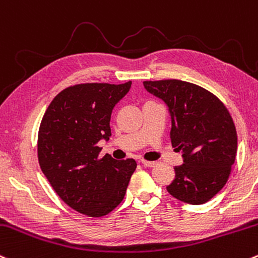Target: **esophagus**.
<instances>
[{"label":"esophagus","instance_id":"34e87169","mask_svg":"<svg viewBox=\"0 0 258 258\" xmlns=\"http://www.w3.org/2000/svg\"><path fill=\"white\" fill-rule=\"evenodd\" d=\"M141 163H142L144 166H147V168H153V166H155L154 161H148V160L141 159Z\"/></svg>","mask_w":258,"mask_h":258}]
</instances>
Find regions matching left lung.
Here are the masks:
<instances>
[{
    "mask_svg": "<svg viewBox=\"0 0 258 258\" xmlns=\"http://www.w3.org/2000/svg\"><path fill=\"white\" fill-rule=\"evenodd\" d=\"M144 88L164 100L171 116V144L182 153L169 194L188 205H203L228 181L237 149L230 112L213 93L180 79L146 81Z\"/></svg>",
    "mask_w": 258,
    "mask_h": 258,
    "instance_id": "obj_1",
    "label": "left lung"
}]
</instances>
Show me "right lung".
Returning <instances> with one entry per match:
<instances>
[{
    "mask_svg": "<svg viewBox=\"0 0 258 258\" xmlns=\"http://www.w3.org/2000/svg\"><path fill=\"white\" fill-rule=\"evenodd\" d=\"M123 84L83 83L58 93L39 127L38 159L57 196L79 213L103 217L122 202L135 159L99 158L100 140L111 136L112 109L128 93Z\"/></svg>",
    "mask_w": 258,
    "mask_h": 258,
    "instance_id": "add662e5",
    "label": "right lung"
}]
</instances>
